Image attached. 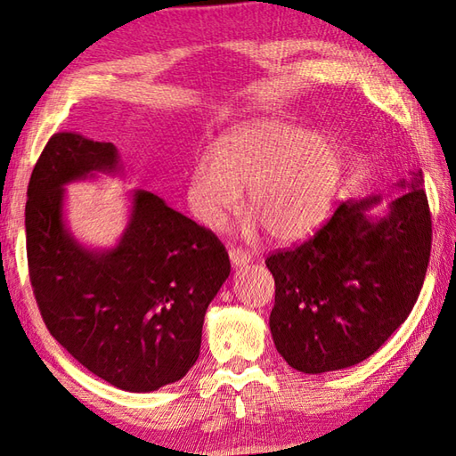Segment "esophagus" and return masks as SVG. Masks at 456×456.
<instances>
[{
    "label": "esophagus",
    "mask_w": 456,
    "mask_h": 456,
    "mask_svg": "<svg viewBox=\"0 0 456 456\" xmlns=\"http://www.w3.org/2000/svg\"><path fill=\"white\" fill-rule=\"evenodd\" d=\"M229 259L235 267H241V265H247L251 261V255L245 253L243 249H239V247H229Z\"/></svg>",
    "instance_id": "34e87169"
}]
</instances>
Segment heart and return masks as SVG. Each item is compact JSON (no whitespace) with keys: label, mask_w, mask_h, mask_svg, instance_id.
Here are the masks:
<instances>
[{"label":"heart","mask_w":456,"mask_h":456,"mask_svg":"<svg viewBox=\"0 0 456 456\" xmlns=\"http://www.w3.org/2000/svg\"><path fill=\"white\" fill-rule=\"evenodd\" d=\"M343 155L335 137L281 119H261L223 135L213 155L195 161L187 201L195 219L221 229L247 205L275 241L307 237L327 217L341 177Z\"/></svg>","instance_id":"heart-1"}]
</instances>
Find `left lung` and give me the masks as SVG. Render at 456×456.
<instances>
[{
	"label": "left lung",
	"mask_w": 456,
	"mask_h": 456,
	"mask_svg": "<svg viewBox=\"0 0 456 456\" xmlns=\"http://www.w3.org/2000/svg\"><path fill=\"white\" fill-rule=\"evenodd\" d=\"M423 185V171L399 181L404 191L375 219L369 209L380 197L341 203L307 241L265 259L275 279L271 335L293 369L357 365L409 317L433 243Z\"/></svg>",
	"instance_id": "left-lung-1"
}]
</instances>
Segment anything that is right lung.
I'll return each instance as SVG.
<instances>
[{
    "label": "right lung",
    "instance_id": "add662e5",
    "mask_svg": "<svg viewBox=\"0 0 456 456\" xmlns=\"http://www.w3.org/2000/svg\"><path fill=\"white\" fill-rule=\"evenodd\" d=\"M119 171L113 143L55 134L26 203L29 281L49 333L87 370L129 393L183 379L201 349L205 311L231 273L225 247L149 191L107 251L79 245L63 221V185Z\"/></svg>",
    "mask_w": 456,
    "mask_h": 456
}]
</instances>
